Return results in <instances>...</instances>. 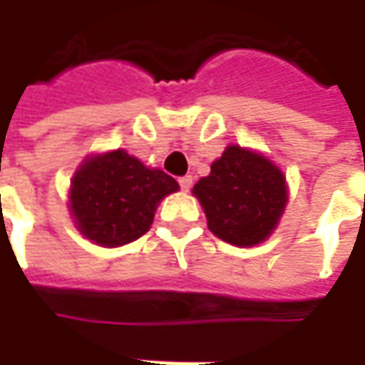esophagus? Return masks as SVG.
Returning a JSON list of instances; mask_svg holds the SVG:
<instances>
[{
    "label": "esophagus",
    "instance_id": "obj_1",
    "mask_svg": "<svg viewBox=\"0 0 365 365\" xmlns=\"http://www.w3.org/2000/svg\"><path fill=\"white\" fill-rule=\"evenodd\" d=\"M178 185H180V189L182 190H189L192 187V176H180L178 178Z\"/></svg>",
    "mask_w": 365,
    "mask_h": 365
}]
</instances>
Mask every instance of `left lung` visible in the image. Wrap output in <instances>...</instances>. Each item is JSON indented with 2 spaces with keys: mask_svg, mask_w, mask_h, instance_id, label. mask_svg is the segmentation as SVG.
I'll list each match as a JSON object with an SVG mask.
<instances>
[{
  "mask_svg": "<svg viewBox=\"0 0 365 365\" xmlns=\"http://www.w3.org/2000/svg\"><path fill=\"white\" fill-rule=\"evenodd\" d=\"M192 192L201 201L209 230L232 245H256L276 227L287 205L282 173L256 152L225 148L211 175Z\"/></svg>",
  "mask_w": 365,
  "mask_h": 365,
  "instance_id": "left-lung-1",
  "label": "left lung"
}]
</instances>
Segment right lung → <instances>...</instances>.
I'll return each instance as SVG.
<instances>
[{
  "instance_id": "right-lung-1",
  "label": "right lung",
  "mask_w": 365,
  "mask_h": 365,
  "mask_svg": "<svg viewBox=\"0 0 365 365\" xmlns=\"http://www.w3.org/2000/svg\"><path fill=\"white\" fill-rule=\"evenodd\" d=\"M178 182L156 168H146L123 150L85 160L71 187V213L78 232L95 244L123 245L150 230L162 199Z\"/></svg>"
}]
</instances>
